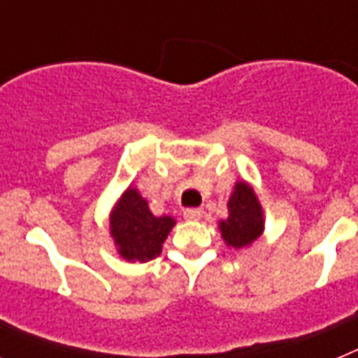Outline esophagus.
<instances>
[{
	"instance_id": "esophagus-1",
	"label": "esophagus",
	"mask_w": 358,
	"mask_h": 358,
	"mask_svg": "<svg viewBox=\"0 0 358 358\" xmlns=\"http://www.w3.org/2000/svg\"><path fill=\"white\" fill-rule=\"evenodd\" d=\"M202 217V210L201 208H192V210L185 211V218L186 220H199Z\"/></svg>"
}]
</instances>
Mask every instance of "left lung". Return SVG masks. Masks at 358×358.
I'll list each match as a JSON object with an SVG mask.
<instances>
[{
	"instance_id": "obj_1",
	"label": "left lung",
	"mask_w": 358,
	"mask_h": 358,
	"mask_svg": "<svg viewBox=\"0 0 358 358\" xmlns=\"http://www.w3.org/2000/svg\"><path fill=\"white\" fill-rule=\"evenodd\" d=\"M229 217L220 220V233L227 245L235 249L248 248L264 231V211L255 192L248 182H236L235 192L227 201Z\"/></svg>"
}]
</instances>
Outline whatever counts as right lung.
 I'll return each mask as SVG.
<instances>
[{"instance_id": "right-lung-1", "label": "right lung", "mask_w": 358, "mask_h": 358, "mask_svg": "<svg viewBox=\"0 0 358 358\" xmlns=\"http://www.w3.org/2000/svg\"><path fill=\"white\" fill-rule=\"evenodd\" d=\"M176 220L154 217L136 188H127L110 213V236L127 262H147L161 255Z\"/></svg>"}]
</instances>
